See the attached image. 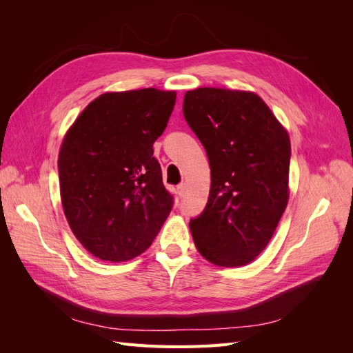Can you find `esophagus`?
Masks as SVG:
<instances>
[{"instance_id":"34e87169","label":"esophagus","mask_w":353,"mask_h":353,"mask_svg":"<svg viewBox=\"0 0 353 353\" xmlns=\"http://www.w3.org/2000/svg\"><path fill=\"white\" fill-rule=\"evenodd\" d=\"M185 190H187V184H179L176 191H178V196L179 197H184L185 196Z\"/></svg>"}]
</instances>
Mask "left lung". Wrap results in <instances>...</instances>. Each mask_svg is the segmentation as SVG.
Masks as SVG:
<instances>
[{"label":"left lung","mask_w":353,"mask_h":353,"mask_svg":"<svg viewBox=\"0 0 353 353\" xmlns=\"http://www.w3.org/2000/svg\"><path fill=\"white\" fill-rule=\"evenodd\" d=\"M183 113L205 147L212 176L205 209L190 219L196 248L218 266L249 263L287 206L290 138L253 92L187 91Z\"/></svg>","instance_id":"left-lung-1"}]
</instances>
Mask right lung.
<instances>
[{"instance_id":"right-lung-1","label":"right lung","mask_w":353,"mask_h":353,"mask_svg":"<svg viewBox=\"0 0 353 353\" xmlns=\"http://www.w3.org/2000/svg\"><path fill=\"white\" fill-rule=\"evenodd\" d=\"M175 91L108 92L91 101L63 140L59 179L63 210L95 258L141 254L172 210L153 144L174 110Z\"/></svg>"}]
</instances>
